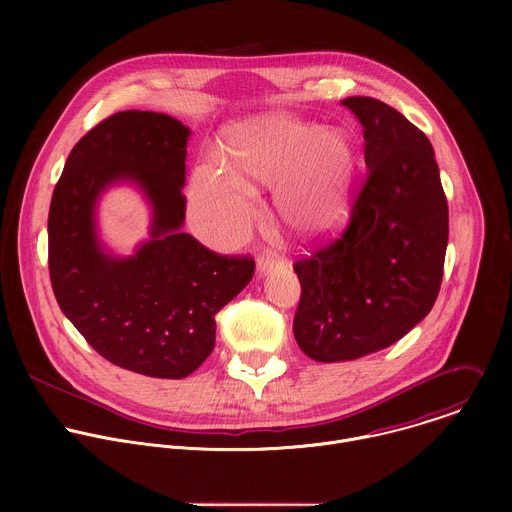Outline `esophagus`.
Returning a JSON list of instances; mask_svg holds the SVG:
<instances>
[{
    "mask_svg": "<svg viewBox=\"0 0 512 512\" xmlns=\"http://www.w3.org/2000/svg\"><path fill=\"white\" fill-rule=\"evenodd\" d=\"M279 265H283V257L261 255V257L257 259V271H259V275H263V273H269L271 269H275V267H279Z\"/></svg>",
    "mask_w": 512,
    "mask_h": 512,
    "instance_id": "obj_1",
    "label": "esophagus"
}]
</instances>
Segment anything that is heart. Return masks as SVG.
Here are the masks:
<instances>
[{"label": "heart", "mask_w": 512, "mask_h": 512, "mask_svg": "<svg viewBox=\"0 0 512 512\" xmlns=\"http://www.w3.org/2000/svg\"><path fill=\"white\" fill-rule=\"evenodd\" d=\"M356 162L346 129L265 113L229 131L218 166L194 170L190 200L218 239H231L249 221L247 194L275 190L281 221L300 237L316 239L348 216Z\"/></svg>", "instance_id": "1"}]
</instances>
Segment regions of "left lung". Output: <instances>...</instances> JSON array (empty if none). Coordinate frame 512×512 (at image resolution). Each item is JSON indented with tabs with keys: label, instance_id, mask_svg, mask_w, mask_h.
<instances>
[{
	"label": "left lung",
	"instance_id": "8db88e82",
	"mask_svg": "<svg viewBox=\"0 0 512 512\" xmlns=\"http://www.w3.org/2000/svg\"><path fill=\"white\" fill-rule=\"evenodd\" d=\"M362 125L367 180L340 239L294 263L298 346L318 362L354 360L403 338L435 304L448 200L429 139L383 101H342Z\"/></svg>",
	"mask_w": 512,
	"mask_h": 512
}]
</instances>
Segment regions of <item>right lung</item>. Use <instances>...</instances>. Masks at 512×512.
<instances>
[{
    "label": "right lung",
    "instance_id": "add662e5",
    "mask_svg": "<svg viewBox=\"0 0 512 512\" xmlns=\"http://www.w3.org/2000/svg\"><path fill=\"white\" fill-rule=\"evenodd\" d=\"M190 129L152 111H119L72 148L48 212L56 302L85 340L121 369L184 379L214 348V316L253 279L251 257L218 255L182 233ZM115 181L153 204V235L131 258L96 239L94 206Z\"/></svg>",
    "mask_w": 512,
    "mask_h": 512
}]
</instances>
